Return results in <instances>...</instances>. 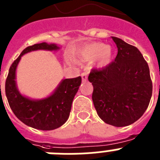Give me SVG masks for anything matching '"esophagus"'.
Here are the masks:
<instances>
[{
  "mask_svg": "<svg viewBox=\"0 0 160 160\" xmlns=\"http://www.w3.org/2000/svg\"><path fill=\"white\" fill-rule=\"evenodd\" d=\"M82 76V82H86L87 80V73L86 72H83L81 74Z\"/></svg>",
  "mask_w": 160,
  "mask_h": 160,
  "instance_id": "34e87169",
  "label": "esophagus"
}]
</instances>
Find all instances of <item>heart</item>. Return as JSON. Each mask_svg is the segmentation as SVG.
Here are the masks:
<instances>
[{
  "label": "heart",
  "mask_w": 160,
  "mask_h": 160,
  "mask_svg": "<svg viewBox=\"0 0 160 160\" xmlns=\"http://www.w3.org/2000/svg\"><path fill=\"white\" fill-rule=\"evenodd\" d=\"M78 55L79 58L83 61H93L96 59L98 66L103 67L111 62L114 51L111 46H105L100 42H94L82 48Z\"/></svg>",
  "instance_id": "b5f03b06"
}]
</instances>
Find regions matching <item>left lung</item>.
I'll return each mask as SVG.
<instances>
[{
    "label": "left lung",
    "mask_w": 160,
    "mask_h": 160,
    "mask_svg": "<svg viewBox=\"0 0 160 160\" xmlns=\"http://www.w3.org/2000/svg\"><path fill=\"white\" fill-rule=\"evenodd\" d=\"M118 48L114 62L92 70V100L98 115L107 124L126 127L141 118L152 95L148 62L135 46L111 37Z\"/></svg>",
    "instance_id": "1"
}]
</instances>
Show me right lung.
<instances>
[{"label": "right lung", "instance_id": "add662e5", "mask_svg": "<svg viewBox=\"0 0 160 160\" xmlns=\"http://www.w3.org/2000/svg\"><path fill=\"white\" fill-rule=\"evenodd\" d=\"M56 44L42 42L25 48L14 61L8 70L5 82V94L11 110L17 118L25 125L42 131L57 129L67 121L70 116L72 102L77 94L82 78L63 79L54 92L40 100L30 99L19 92L16 84V70L22 57L31 51L58 50ZM1 87V85H0Z\"/></svg>", "mask_w": 160, "mask_h": 160}]
</instances>
